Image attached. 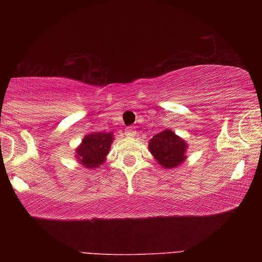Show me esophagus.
I'll list each match as a JSON object with an SVG mask.
<instances>
[{"instance_id": "esophagus-1", "label": "esophagus", "mask_w": 262, "mask_h": 262, "mask_svg": "<svg viewBox=\"0 0 262 262\" xmlns=\"http://www.w3.org/2000/svg\"><path fill=\"white\" fill-rule=\"evenodd\" d=\"M125 135L127 136V137H136V135H137V132H136V128L134 126H130L127 127L126 130H125Z\"/></svg>"}]
</instances>
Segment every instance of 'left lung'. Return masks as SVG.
I'll return each instance as SVG.
<instances>
[{
  "mask_svg": "<svg viewBox=\"0 0 262 262\" xmlns=\"http://www.w3.org/2000/svg\"><path fill=\"white\" fill-rule=\"evenodd\" d=\"M148 148L156 162L164 169L180 167L187 159V142L169 128L154 136L149 141Z\"/></svg>",
  "mask_w": 262,
  "mask_h": 262,
  "instance_id": "left-lung-1",
  "label": "left lung"
}]
</instances>
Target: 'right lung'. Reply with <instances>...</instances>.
Returning a JSON list of instances; mask_svg holds the SVG:
<instances>
[{
	"label": "right lung",
	"instance_id": "1",
	"mask_svg": "<svg viewBox=\"0 0 262 262\" xmlns=\"http://www.w3.org/2000/svg\"><path fill=\"white\" fill-rule=\"evenodd\" d=\"M114 141L113 132H92L82 138L75 149L76 161L85 169H96L102 166Z\"/></svg>",
	"mask_w": 262,
	"mask_h": 262
}]
</instances>
